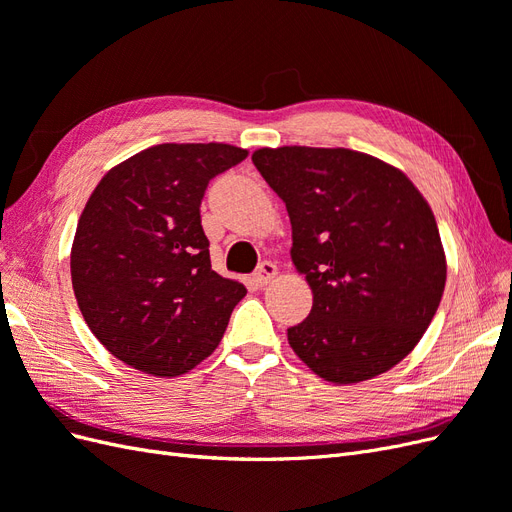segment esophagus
I'll return each mask as SVG.
<instances>
[{
	"label": "esophagus",
	"instance_id": "obj_1",
	"mask_svg": "<svg viewBox=\"0 0 512 512\" xmlns=\"http://www.w3.org/2000/svg\"><path fill=\"white\" fill-rule=\"evenodd\" d=\"M277 275V267L273 265V262H269V260H265V262H260L258 265V269H256V273L252 275V282L256 284V286H267L273 277Z\"/></svg>",
	"mask_w": 512,
	"mask_h": 512
}]
</instances>
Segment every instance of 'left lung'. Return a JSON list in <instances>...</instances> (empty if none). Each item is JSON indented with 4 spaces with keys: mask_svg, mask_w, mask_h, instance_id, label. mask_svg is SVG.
Wrapping results in <instances>:
<instances>
[{
    "mask_svg": "<svg viewBox=\"0 0 512 512\" xmlns=\"http://www.w3.org/2000/svg\"><path fill=\"white\" fill-rule=\"evenodd\" d=\"M252 162L286 203L290 256L314 294L290 348L335 384L389 371L427 331L446 284L427 200L401 170L352 149L265 147Z\"/></svg>",
    "mask_w": 512,
    "mask_h": 512,
    "instance_id": "8db88e82",
    "label": "left lung"
}]
</instances>
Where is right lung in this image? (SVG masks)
I'll return each mask as SVG.
<instances>
[{
    "mask_svg": "<svg viewBox=\"0 0 512 512\" xmlns=\"http://www.w3.org/2000/svg\"><path fill=\"white\" fill-rule=\"evenodd\" d=\"M247 151L164 143L111 168L81 213L70 273L100 344L145 374L173 378L218 348L245 286L211 269L200 200Z\"/></svg>",
    "mask_w": 512,
    "mask_h": 512,
    "instance_id": "add662e5",
    "label": "right lung"
}]
</instances>
